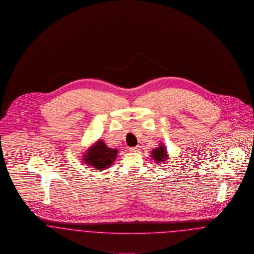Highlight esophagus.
Returning <instances> with one entry per match:
<instances>
[{"mask_svg": "<svg viewBox=\"0 0 254 254\" xmlns=\"http://www.w3.org/2000/svg\"><path fill=\"white\" fill-rule=\"evenodd\" d=\"M129 150H130L131 152H137V151H138V146L131 147Z\"/></svg>", "mask_w": 254, "mask_h": 254, "instance_id": "esophagus-1", "label": "esophagus"}]
</instances>
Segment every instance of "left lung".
Segmentation results:
<instances>
[{
    "label": "left lung",
    "mask_w": 254,
    "mask_h": 254,
    "mask_svg": "<svg viewBox=\"0 0 254 254\" xmlns=\"http://www.w3.org/2000/svg\"><path fill=\"white\" fill-rule=\"evenodd\" d=\"M152 158L153 160H155L156 162H162L164 160H167V153H166V150H165V146L163 145H160V147L156 148L153 150L152 152Z\"/></svg>",
    "instance_id": "8db88e82"
}]
</instances>
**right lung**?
I'll list each match as a JSON object with an SVG mask.
<instances>
[{
	"mask_svg": "<svg viewBox=\"0 0 254 254\" xmlns=\"http://www.w3.org/2000/svg\"><path fill=\"white\" fill-rule=\"evenodd\" d=\"M117 149H111L103 141L98 140L94 147L88 150L83 159L88 165L94 166L97 170H102L113 164V160L117 159Z\"/></svg>",
	"mask_w": 254,
	"mask_h": 254,
	"instance_id": "obj_1",
	"label": "right lung"
}]
</instances>
